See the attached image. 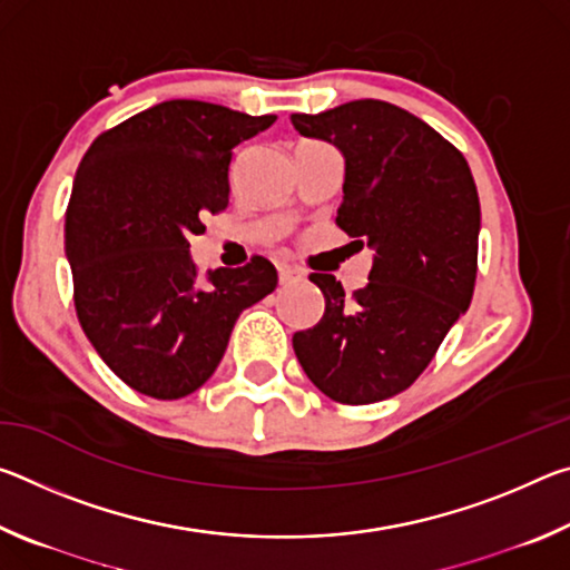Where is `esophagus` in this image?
Masks as SVG:
<instances>
[{"label": "esophagus", "mask_w": 570, "mask_h": 570, "mask_svg": "<svg viewBox=\"0 0 570 570\" xmlns=\"http://www.w3.org/2000/svg\"><path fill=\"white\" fill-rule=\"evenodd\" d=\"M296 282H304V272H302V268L286 266V264L278 266V284L288 286V284H296Z\"/></svg>", "instance_id": "1"}]
</instances>
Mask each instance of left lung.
I'll return each mask as SVG.
<instances>
[{
	"label": "left lung",
	"instance_id": "8db88e82",
	"mask_svg": "<svg viewBox=\"0 0 570 570\" xmlns=\"http://www.w3.org/2000/svg\"><path fill=\"white\" fill-rule=\"evenodd\" d=\"M304 138L344 156L336 226L370 246V282L352 296L332 274L320 324L294 334L306 377L342 404L394 397L432 362L468 312L478 274L480 200L462 153L428 122L382 100L292 115Z\"/></svg>",
	"mask_w": 570,
	"mask_h": 570
}]
</instances>
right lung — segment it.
<instances>
[{
  "label": "right lung",
  "instance_id": "right-lung-1",
  "mask_svg": "<svg viewBox=\"0 0 570 570\" xmlns=\"http://www.w3.org/2000/svg\"><path fill=\"white\" fill-rule=\"evenodd\" d=\"M276 115L168 100L95 138L75 173L65 254L75 312L95 352L135 392L180 400L224 356L244 308L276 288V268L250 256L198 278L190 236L228 206L238 142Z\"/></svg>",
  "mask_w": 570,
  "mask_h": 570
}]
</instances>
